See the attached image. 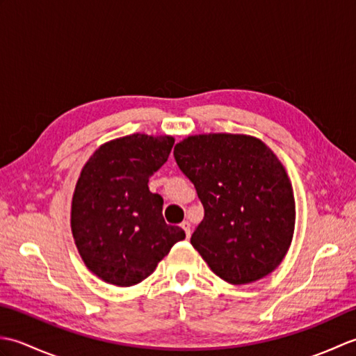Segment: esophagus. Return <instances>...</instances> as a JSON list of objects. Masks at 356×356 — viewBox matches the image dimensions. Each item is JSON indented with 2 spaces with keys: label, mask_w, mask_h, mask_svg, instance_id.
I'll use <instances>...</instances> for the list:
<instances>
[{
  "label": "esophagus",
  "mask_w": 356,
  "mask_h": 356,
  "mask_svg": "<svg viewBox=\"0 0 356 356\" xmlns=\"http://www.w3.org/2000/svg\"><path fill=\"white\" fill-rule=\"evenodd\" d=\"M180 226H182V228H184L186 237H190L191 236V223L188 222V220H185V222H182V225H180Z\"/></svg>",
  "instance_id": "34e87169"
}]
</instances>
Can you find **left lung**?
<instances>
[{"mask_svg": "<svg viewBox=\"0 0 356 356\" xmlns=\"http://www.w3.org/2000/svg\"><path fill=\"white\" fill-rule=\"evenodd\" d=\"M205 217L191 245L231 284L269 275L283 261L295 228L291 180L268 145L246 134L188 136L174 147Z\"/></svg>", "mask_w": 356, "mask_h": 356, "instance_id": "left-lung-1", "label": "left lung"}]
</instances>
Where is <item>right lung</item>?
<instances>
[{"label": "right lung", "instance_id": "right-lung-1", "mask_svg": "<svg viewBox=\"0 0 356 356\" xmlns=\"http://www.w3.org/2000/svg\"><path fill=\"white\" fill-rule=\"evenodd\" d=\"M172 145L171 136L130 134L104 143L82 168L72 200V232L86 266L102 282L140 283L185 238L182 228L165 223L163 199L148 188Z\"/></svg>", "mask_w": 356, "mask_h": 356}]
</instances>
